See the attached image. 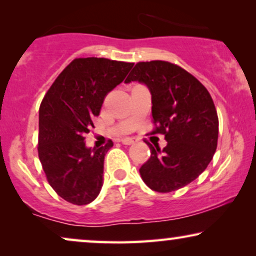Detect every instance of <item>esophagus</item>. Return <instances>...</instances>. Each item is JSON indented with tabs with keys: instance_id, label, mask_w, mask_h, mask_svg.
Here are the masks:
<instances>
[{
	"instance_id": "obj_1",
	"label": "esophagus",
	"mask_w": 256,
	"mask_h": 256,
	"mask_svg": "<svg viewBox=\"0 0 256 256\" xmlns=\"http://www.w3.org/2000/svg\"><path fill=\"white\" fill-rule=\"evenodd\" d=\"M121 142H122V144H126V146H130V144H134V143L136 142L134 138H122L121 140Z\"/></svg>"
}]
</instances>
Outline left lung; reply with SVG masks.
<instances>
[{
	"instance_id": "1",
	"label": "left lung",
	"mask_w": 256,
	"mask_h": 256,
	"mask_svg": "<svg viewBox=\"0 0 256 256\" xmlns=\"http://www.w3.org/2000/svg\"><path fill=\"white\" fill-rule=\"evenodd\" d=\"M138 82L152 94L156 129L166 135L163 150L148 143L150 158L140 169L152 190L171 192L194 182L213 158L219 120L208 90L194 76L168 62H138L126 84Z\"/></svg>"
}]
</instances>
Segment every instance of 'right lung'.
<instances>
[{
    "instance_id": "obj_1",
    "label": "right lung",
    "mask_w": 256,
    "mask_h": 256,
    "mask_svg": "<svg viewBox=\"0 0 256 256\" xmlns=\"http://www.w3.org/2000/svg\"><path fill=\"white\" fill-rule=\"evenodd\" d=\"M132 62L106 58H78L52 84L40 107L38 156L48 184L66 202L86 205L99 196L110 141L86 146L104 96L124 82Z\"/></svg>"
}]
</instances>
